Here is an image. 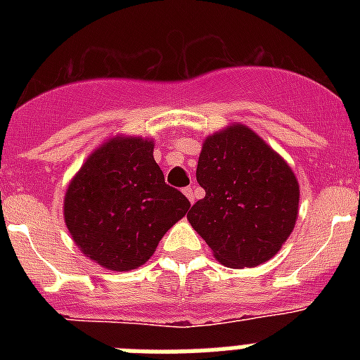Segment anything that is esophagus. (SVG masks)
I'll list each match as a JSON object with an SVG mask.
<instances>
[{"mask_svg": "<svg viewBox=\"0 0 360 360\" xmlns=\"http://www.w3.org/2000/svg\"><path fill=\"white\" fill-rule=\"evenodd\" d=\"M184 195H186L187 198H189L191 203H195V200H196V187L195 186L186 187V189H184Z\"/></svg>", "mask_w": 360, "mask_h": 360, "instance_id": "obj_1", "label": "esophagus"}]
</instances>
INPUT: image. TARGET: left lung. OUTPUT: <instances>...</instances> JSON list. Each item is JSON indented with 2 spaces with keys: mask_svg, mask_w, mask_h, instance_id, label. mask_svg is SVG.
I'll list each match as a JSON object with an SVG mask.
<instances>
[{
  "mask_svg": "<svg viewBox=\"0 0 360 360\" xmlns=\"http://www.w3.org/2000/svg\"><path fill=\"white\" fill-rule=\"evenodd\" d=\"M205 196L187 219L232 269L269 262L290 236L299 186L288 164L247 126L207 136L196 167Z\"/></svg>",
  "mask_w": 360,
  "mask_h": 360,
  "instance_id": "8db88e82",
  "label": "left lung"
}]
</instances>
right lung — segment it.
<instances>
[{
	"label": "right lung",
	"mask_w": 360,
	"mask_h": 360,
	"mask_svg": "<svg viewBox=\"0 0 360 360\" xmlns=\"http://www.w3.org/2000/svg\"><path fill=\"white\" fill-rule=\"evenodd\" d=\"M189 207V200L165 184L153 142L117 136L91 153L70 182L65 221L90 259L126 272L148 262Z\"/></svg>",
	"instance_id": "add662e5"
}]
</instances>
